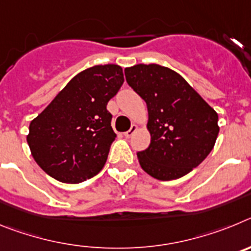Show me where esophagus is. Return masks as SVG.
Instances as JSON below:
<instances>
[{
    "label": "esophagus",
    "instance_id": "obj_1",
    "mask_svg": "<svg viewBox=\"0 0 251 251\" xmlns=\"http://www.w3.org/2000/svg\"><path fill=\"white\" fill-rule=\"evenodd\" d=\"M137 129H138V126H137V124H133L132 127H130V129L124 133V136L127 137V138H129V137H132L133 134L137 132Z\"/></svg>",
    "mask_w": 251,
    "mask_h": 251
}]
</instances>
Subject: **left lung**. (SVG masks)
I'll return each mask as SVG.
<instances>
[{
	"instance_id": "obj_1",
	"label": "left lung",
	"mask_w": 251,
	"mask_h": 251,
	"mask_svg": "<svg viewBox=\"0 0 251 251\" xmlns=\"http://www.w3.org/2000/svg\"><path fill=\"white\" fill-rule=\"evenodd\" d=\"M128 85L147 104L151 143L137 153L150 176L171 181L208 156L219 134V115L176 72L138 64L124 69Z\"/></svg>"
}]
</instances>
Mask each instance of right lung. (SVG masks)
<instances>
[{"label": "right lung", "instance_id": "obj_1", "mask_svg": "<svg viewBox=\"0 0 251 251\" xmlns=\"http://www.w3.org/2000/svg\"><path fill=\"white\" fill-rule=\"evenodd\" d=\"M123 81V69L115 64L85 69L31 121L28 147L49 176L80 183L100 172L117 137L106 104Z\"/></svg>", "mask_w": 251, "mask_h": 251}]
</instances>
